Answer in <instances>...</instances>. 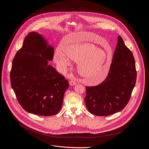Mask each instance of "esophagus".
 Listing matches in <instances>:
<instances>
[{
  "label": "esophagus",
  "instance_id": "1",
  "mask_svg": "<svg viewBox=\"0 0 149 149\" xmlns=\"http://www.w3.org/2000/svg\"><path fill=\"white\" fill-rule=\"evenodd\" d=\"M76 84H77V83L74 80H71L70 81V84L71 86H74V85H75Z\"/></svg>",
  "mask_w": 149,
  "mask_h": 149
}]
</instances>
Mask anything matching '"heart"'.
I'll return each instance as SVG.
<instances>
[{"instance_id":"b5f03b06","label":"heart","mask_w":149,"mask_h":149,"mask_svg":"<svg viewBox=\"0 0 149 149\" xmlns=\"http://www.w3.org/2000/svg\"><path fill=\"white\" fill-rule=\"evenodd\" d=\"M66 53L71 59L79 62L78 72L86 78L89 82L98 83L106 78L109 71L111 56H107L103 50H97L93 43L71 46L67 49ZM54 59L58 66L63 70H65L70 65L69 59L59 49L55 52Z\"/></svg>"}]
</instances>
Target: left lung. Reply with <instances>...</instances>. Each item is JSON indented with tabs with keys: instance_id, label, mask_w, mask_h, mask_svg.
Returning <instances> with one entry per match:
<instances>
[{
	"instance_id": "1",
	"label": "left lung",
	"mask_w": 149,
	"mask_h": 149,
	"mask_svg": "<svg viewBox=\"0 0 149 149\" xmlns=\"http://www.w3.org/2000/svg\"><path fill=\"white\" fill-rule=\"evenodd\" d=\"M136 79L132 53L119 36L106 78L97 86L86 87L87 109L91 114L102 116L121 111L130 99Z\"/></svg>"
}]
</instances>
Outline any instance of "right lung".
<instances>
[{
    "instance_id": "add662e5",
    "label": "right lung",
    "mask_w": 149,
    "mask_h": 149,
    "mask_svg": "<svg viewBox=\"0 0 149 149\" xmlns=\"http://www.w3.org/2000/svg\"><path fill=\"white\" fill-rule=\"evenodd\" d=\"M41 54L42 57L37 55ZM54 49L42 36L31 32L12 61L10 84L18 103L27 112L39 116L56 115L61 110L67 79L51 65Z\"/></svg>"
}]
</instances>
